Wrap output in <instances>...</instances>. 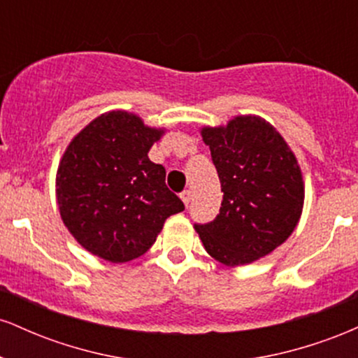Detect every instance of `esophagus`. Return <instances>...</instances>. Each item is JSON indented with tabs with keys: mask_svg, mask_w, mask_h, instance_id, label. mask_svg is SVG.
I'll return each instance as SVG.
<instances>
[{
	"mask_svg": "<svg viewBox=\"0 0 358 358\" xmlns=\"http://www.w3.org/2000/svg\"><path fill=\"white\" fill-rule=\"evenodd\" d=\"M180 199H182V202L188 207V203H190V200H192V192L183 190L182 193H180Z\"/></svg>",
	"mask_w": 358,
	"mask_h": 358,
	"instance_id": "esophagus-1",
	"label": "esophagus"
}]
</instances>
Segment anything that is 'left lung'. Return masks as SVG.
<instances>
[{
	"label": "left lung",
	"instance_id": "1",
	"mask_svg": "<svg viewBox=\"0 0 358 358\" xmlns=\"http://www.w3.org/2000/svg\"><path fill=\"white\" fill-rule=\"evenodd\" d=\"M224 192L215 220L195 231L215 261L244 266L273 252L296 229L305 202L301 168L285 138L259 116L202 127Z\"/></svg>",
	"mask_w": 358,
	"mask_h": 358
}]
</instances>
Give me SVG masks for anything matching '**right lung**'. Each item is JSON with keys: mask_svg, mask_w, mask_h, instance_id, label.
Segmentation results:
<instances>
[{"mask_svg": "<svg viewBox=\"0 0 358 358\" xmlns=\"http://www.w3.org/2000/svg\"><path fill=\"white\" fill-rule=\"evenodd\" d=\"M165 129L127 110H109L76 134L57 170L55 193L65 227L85 250L109 262L133 261L155 244L185 205L148 158Z\"/></svg>", "mask_w": 358, "mask_h": 358, "instance_id": "add662e5", "label": "right lung"}]
</instances>
